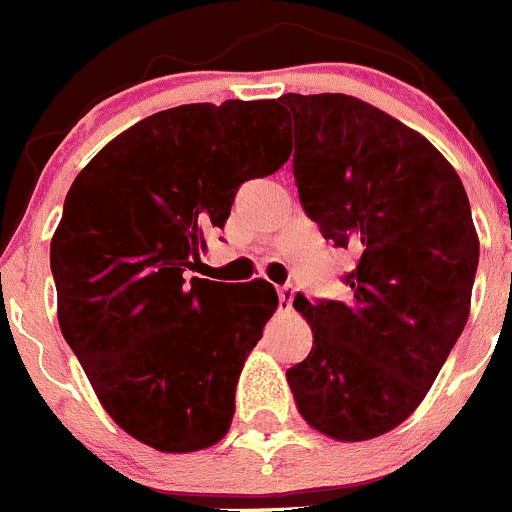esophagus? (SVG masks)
Here are the masks:
<instances>
[{
  "label": "esophagus",
  "mask_w": 512,
  "mask_h": 512,
  "mask_svg": "<svg viewBox=\"0 0 512 512\" xmlns=\"http://www.w3.org/2000/svg\"><path fill=\"white\" fill-rule=\"evenodd\" d=\"M295 285H290V282H287V285H282L280 290H277V295H280V307L282 310H290L292 307V300H295Z\"/></svg>",
  "instance_id": "1"
}]
</instances>
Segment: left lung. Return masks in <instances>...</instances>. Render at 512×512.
<instances>
[{"mask_svg":"<svg viewBox=\"0 0 512 512\" xmlns=\"http://www.w3.org/2000/svg\"><path fill=\"white\" fill-rule=\"evenodd\" d=\"M302 210L350 247L347 302L295 297L312 350L287 370L300 415L345 443L398 428L458 342L478 235L458 172L415 130L347 94H282Z\"/></svg>","mask_w":512,"mask_h":512,"instance_id":"left-lung-1","label":"left lung"}]
</instances>
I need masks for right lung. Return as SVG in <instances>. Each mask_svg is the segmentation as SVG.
<instances>
[{
    "label": "right lung",
    "instance_id": "add662e5",
    "mask_svg": "<svg viewBox=\"0 0 512 512\" xmlns=\"http://www.w3.org/2000/svg\"><path fill=\"white\" fill-rule=\"evenodd\" d=\"M275 99L182 104L114 137L72 182L49 265L59 327L114 423L162 453L230 430L270 282L187 280L242 182L290 157Z\"/></svg>",
    "mask_w": 512,
    "mask_h": 512
}]
</instances>
